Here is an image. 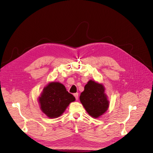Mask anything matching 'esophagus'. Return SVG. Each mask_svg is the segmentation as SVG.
Listing matches in <instances>:
<instances>
[{"label":"esophagus","mask_w":153,"mask_h":153,"mask_svg":"<svg viewBox=\"0 0 153 153\" xmlns=\"http://www.w3.org/2000/svg\"><path fill=\"white\" fill-rule=\"evenodd\" d=\"M74 96L75 97V99H76V100H78V93H75L74 94Z\"/></svg>","instance_id":"obj_1"}]
</instances>
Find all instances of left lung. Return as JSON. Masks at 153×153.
<instances>
[{
    "label": "left lung",
    "mask_w": 153,
    "mask_h": 153,
    "mask_svg": "<svg viewBox=\"0 0 153 153\" xmlns=\"http://www.w3.org/2000/svg\"><path fill=\"white\" fill-rule=\"evenodd\" d=\"M79 100L88 114L95 119L103 115L109 106L104 86L91 79L85 86Z\"/></svg>",
    "instance_id": "obj_1"
}]
</instances>
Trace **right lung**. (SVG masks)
Returning <instances> with one entry per match:
<instances>
[{"mask_svg":"<svg viewBox=\"0 0 153 153\" xmlns=\"http://www.w3.org/2000/svg\"><path fill=\"white\" fill-rule=\"evenodd\" d=\"M75 101V97L59 82L49 83L44 88L38 97L42 112L51 119L59 117L64 112L70 103Z\"/></svg>","mask_w":153,"mask_h":153,"instance_id":"add662e5","label":"right lung"}]
</instances>
